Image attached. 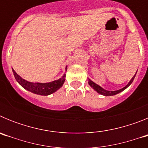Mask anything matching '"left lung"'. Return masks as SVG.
Instances as JSON below:
<instances>
[{"mask_svg": "<svg viewBox=\"0 0 148 148\" xmlns=\"http://www.w3.org/2000/svg\"><path fill=\"white\" fill-rule=\"evenodd\" d=\"M135 76H136V74H135V75H134V76L132 78V79L130 81V82L127 84V85L125 86L124 88L121 89V90H116V91H108V90H104V89L101 88L100 86H99L98 84H95L94 82H92V81H90V80H89V84H90V85L91 86V87H92V88L95 90V91H97L99 93L101 94V95H106V96H108V95H116V94L119 93V92H121V91H123L124 90H125V89H126L128 86H130V84H131L132 82H133V79H134V78H135Z\"/></svg>", "mask_w": 148, "mask_h": 148, "instance_id": "8db88e82", "label": "left lung"}]
</instances>
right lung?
<instances>
[{"instance_id": "right-lung-1", "label": "right lung", "mask_w": 148, "mask_h": 148, "mask_svg": "<svg viewBox=\"0 0 148 148\" xmlns=\"http://www.w3.org/2000/svg\"><path fill=\"white\" fill-rule=\"evenodd\" d=\"M12 72L16 81L23 88L33 93L42 95H48L55 92L56 90H58L63 85L65 81V76H66V75H64L62 78L58 80L49 82V83H32V82H29L23 79L21 77L17 74L16 72L13 69Z\"/></svg>"}]
</instances>
